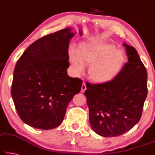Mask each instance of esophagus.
I'll use <instances>...</instances> for the list:
<instances>
[{
    "label": "esophagus",
    "instance_id": "esophagus-1",
    "mask_svg": "<svg viewBox=\"0 0 155 155\" xmlns=\"http://www.w3.org/2000/svg\"><path fill=\"white\" fill-rule=\"evenodd\" d=\"M87 89V86L86 84H85V83H83L82 84V87H81V92H84L85 90Z\"/></svg>",
    "mask_w": 155,
    "mask_h": 155
}]
</instances>
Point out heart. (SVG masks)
<instances>
[{"mask_svg":"<svg viewBox=\"0 0 155 155\" xmlns=\"http://www.w3.org/2000/svg\"><path fill=\"white\" fill-rule=\"evenodd\" d=\"M68 57L74 72L77 74L83 73L84 65H90L89 78L98 84L113 80L126 63L124 51L111 43L82 42L79 50L72 45L68 48Z\"/></svg>","mask_w":155,"mask_h":155,"instance_id":"1","label":"heart"}]
</instances>
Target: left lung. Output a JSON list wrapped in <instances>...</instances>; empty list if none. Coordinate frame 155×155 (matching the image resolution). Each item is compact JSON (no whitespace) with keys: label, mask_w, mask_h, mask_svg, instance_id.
I'll use <instances>...</instances> for the list:
<instances>
[{"label":"left lung","mask_w":155,"mask_h":155,"mask_svg":"<svg viewBox=\"0 0 155 155\" xmlns=\"http://www.w3.org/2000/svg\"><path fill=\"white\" fill-rule=\"evenodd\" d=\"M128 62L116 78L104 84H86L89 122L104 137L122 135L139 122L147 95V71L134 47L123 43Z\"/></svg>","instance_id":"8db88e82"}]
</instances>
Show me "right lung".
<instances>
[{"mask_svg":"<svg viewBox=\"0 0 155 155\" xmlns=\"http://www.w3.org/2000/svg\"><path fill=\"white\" fill-rule=\"evenodd\" d=\"M75 33L66 28L45 35L17 62L11 95L19 117L29 126L43 130L59 126L68 104L81 90L82 80L67 74L69 42Z\"/></svg>","mask_w":155,"mask_h":155,"instance_id":"right-lung-1","label":"right lung"}]
</instances>
